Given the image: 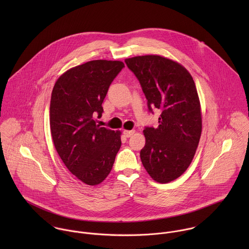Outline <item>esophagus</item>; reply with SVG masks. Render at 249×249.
<instances>
[{
	"label": "esophagus",
	"mask_w": 249,
	"mask_h": 249,
	"mask_svg": "<svg viewBox=\"0 0 249 249\" xmlns=\"http://www.w3.org/2000/svg\"><path fill=\"white\" fill-rule=\"evenodd\" d=\"M134 132H135V130H124V136L127 137V138L131 137V136L134 134Z\"/></svg>",
	"instance_id": "1"
}]
</instances>
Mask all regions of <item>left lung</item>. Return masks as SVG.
Instances as JSON below:
<instances>
[{
  "label": "left lung",
  "instance_id": "left-lung-1",
  "mask_svg": "<svg viewBox=\"0 0 249 249\" xmlns=\"http://www.w3.org/2000/svg\"><path fill=\"white\" fill-rule=\"evenodd\" d=\"M138 78L148 110L160 109L157 128L145 126L142 166L159 183L179 178L190 166L201 129L200 103L195 81L182 65L160 55L124 60Z\"/></svg>",
  "mask_w": 249,
  "mask_h": 249
}]
</instances>
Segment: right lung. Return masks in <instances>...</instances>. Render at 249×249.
Segmentation results:
<instances>
[{
  "instance_id": "obj_1",
  "label": "right lung",
  "mask_w": 249,
  "mask_h": 249,
  "mask_svg": "<svg viewBox=\"0 0 249 249\" xmlns=\"http://www.w3.org/2000/svg\"><path fill=\"white\" fill-rule=\"evenodd\" d=\"M122 61L93 60L64 72L55 82L50 106L53 141L71 174L87 185L102 183L121 147V132L102 127L103 103Z\"/></svg>"
}]
</instances>
